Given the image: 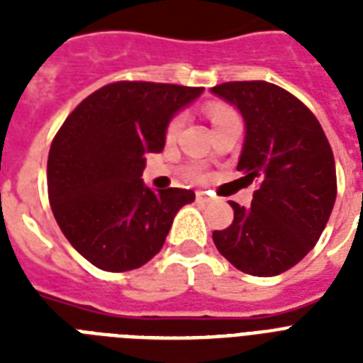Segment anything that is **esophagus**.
Instances as JSON below:
<instances>
[{"instance_id": "esophagus-1", "label": "esophagus", "mask_w": 363, "mask_h": 363, "mask_svg": "<svg viewBox=\"0 0 363 363\" xmlns=\"http://www.w3.org/2000/svg\"><path fill=\"white\" fill-rule=\"evenodd\" d=\"M196 201H198V203H209L211 198L205 192H196Z\"/></svg>"}]
</instances>
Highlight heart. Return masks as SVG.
<instances>
[{
    "instance_id": "b5f03b06",
    "label": "heart",
    "mask_w": 363,
    "mask_h": 363,
    "mask_svg": "<svg viewBox=\"0 0 363 363\" xmlns=\"http://www.w3.org/2000/svg\"><path fill=\"white\" fill-rule=\"evenodd\" d=\"M207 116H209L211 124L218 125V124H222L224 121H228V118H233V116H238V115H235V111H233L232 107H228V105L209 104L207 105ZM181 125H182L181 116L171 118V122L167 124V130H165V135H167V139H173V137L179 133V130H181ZM192 177H199V171H192Z\"/></svg>"
}]
</instances>
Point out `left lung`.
<instances>
[{
  "label": "left lung",
  "mask_w": 363,
  "mask_h": 363,
  "mask_svg": "<svg viewBox=\"0 0 363 363\" xmlns=\"http://www.w3.org/2000/svg\"><path fill=\"white\" fill-rule=\"evenodd\" d=\"M211 92L241 111L247 135L238 171L241 181L258 182L250 207L230 201L233 222L213 241L242 273L281 275L307 256L332 215V147L309 107L277 84L233 81Z\"/></svg>",
  "instance_id": "obj_1"
}]
</instances>
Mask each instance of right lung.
I'll list each match as a JSON object with an SVG mask.
<instances>
[{"instance_id":"obj_1","label":"right lung","mask_w":363,"mask_h":363,"mask_svg":"<svg viewBox=\"0 0 363 363\" xmlns=\"http://www.w3.org/2000/svg\"><path fill=\"white\" fill-rule=\"evenodd\" d=\"M203 88L118 81L77 105L54 135L47 164L54 218L77 252L104 271H131L164 247L177 211L196 194L154 192L141 175L177 111Z\"/></svg>"}]
</instances>
